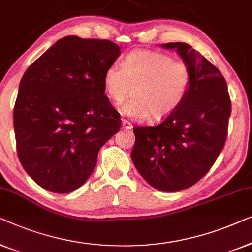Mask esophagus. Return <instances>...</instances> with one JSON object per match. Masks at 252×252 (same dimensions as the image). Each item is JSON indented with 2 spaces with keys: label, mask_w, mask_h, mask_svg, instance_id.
<instances>
[{
  "label": "esophagus",
  "mask_w": 252,
  "mask_h": 252,
  "mask_svg": "<svg viewBox=\"0 0 252 252\" xmlns=\"http://www.w3.org/2000/svg\"><path fill=\"white\" fill-rule=\"evenodd\" d=\"M122 127L126 130H131L132 129V123L127 120H122Z\"/></svg>",
  "instance_id": "34e87169"
}]
</instances>
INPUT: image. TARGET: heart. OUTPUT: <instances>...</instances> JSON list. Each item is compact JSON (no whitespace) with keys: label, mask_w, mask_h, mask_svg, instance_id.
Here are the masks:
<instances>
[{"label":"heart","mask_w":252,"mask_h":252,"mask_svg":"<svg viewBox=\"0 0 252 252\" xmlns=\"http://www.w3.org/2000/svg\"><path fill=\"white\" fill-rule=\"evenodd\" d=\"M190 83L192 69L189 63L151 50L130 52L123 65L113 63L104 74L106 92L116 104L132 91L133 97L122 106V113L134 119L150 116L153 121L168 118L179 107Z\"/></svg>","instance_id":"heart-1"}]
</instances>
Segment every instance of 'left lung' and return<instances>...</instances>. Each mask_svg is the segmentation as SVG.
<instances>
[{"mask_svg":"<svg viewBox=\"0 0 252 252\" xmlns=\"http://www.w3.org/2000/svg\"><path fill=\"white\" fill-rule=\"evenodd\" d=\"M192 69V83L179 107L155 126H134L131 158L141 177L162 192L189 189L209 172L225 146L232 105L227 83L217 67L175 42Z\"/></svg>","mask_w":252,"mask_h":252,"instance_id":"1","label":"left lung"}]
</instances>
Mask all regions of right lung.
<instances>
[{"instance_id": "1", "label": "right lung", "mask_w": 252, "mask_h": 252, "mask_svg": "<svg viewBox=\"0 0 252 252\" xmlns=\"http://www.w3.org/2000/svg\"><path fill=\"white\" fill-rule=\"evenodd\" d=\"M119 56L112 41L66 36L25 72L13 108L17 153L42 189L66 194L82 186L121 127L104 86Z\"/></svg>"}]
</instances>
